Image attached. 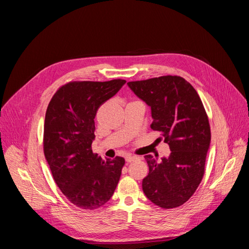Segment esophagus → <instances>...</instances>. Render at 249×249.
<instances>
[{
  "label": "esophagus",
  "instance_id": "esophagus-1",
  "mask_svg": "<svg viewBox=\"0 0 249 249\" xmlns=\"http://www.w3.org/2000/svg\"><path fill=\"white\" fill-rule=\"evenodd\" d=\"M136 159H137V157L132 156V155H126V156H125V161H126L127 163L133 162V161H135Z\"/></svg>",
  "mask_w": 249,
  "mask_h": 249
}]
</instances>
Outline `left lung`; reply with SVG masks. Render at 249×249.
<instances>
[{
  "label": "left lung",
  "instance_id": "8db88e82",
  "mask_svg": "<svg viewBox=\"0 0 249 249\" xmlns=\"http://www.w3.org/2000/svg\"><path fill=\"white\" fill-rule=\"evenodd\" d=\"M127 86L152 111V129L162 134L170 155L161 162L146 155L149 172L142 180L146 197L163 209L182 206L205 173L211 130L199 95L178 76L129 82Z\"/></svg>",
  "mask_w": 249,
  "mask_h": 249
}]
</instances>
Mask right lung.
I'll return each instance as SVG.
<instances>
[{
    "mask_svg": "<svg viewBox=\"0 0 249 249\" xmlns=\"http://www.w3.org/2000/svg\"><path fill=\"white\" fill-rule=\"evenodd\" d=\"M124 84V80L71 82L57 90L48 106L44 156L59 189L78 208L102 207L119 182L124 158L103 160L91 144L97 109Z\"/></svg>",
    "mask_w": 249,
    "mask_h": 249,
    "instance_id": "right-lung-1",
    "label": "right lung"
}]
</instances>
